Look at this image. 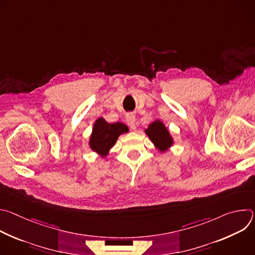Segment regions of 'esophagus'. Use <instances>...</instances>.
Returning <instances> with one entry per match:
<instances>
[{
    "instance_id": "esophagus-1",
    "label": "esophagus",
    "mask_w": 255,
    "mask_h": 255,
    "mask_svg": "<svg viewBox=\"0 0 255 255\" xmlns=\"http://www.w3.org/2000/svg\"><path fill=\"white\" fill-rule=\"evenodd\" d=\"M126 120H127V124H128V126L132 129V130H136V124H135V120H136V118H135V115L134 114H128L127 115V118H126Z\"/></svg>"
}]
</instances>
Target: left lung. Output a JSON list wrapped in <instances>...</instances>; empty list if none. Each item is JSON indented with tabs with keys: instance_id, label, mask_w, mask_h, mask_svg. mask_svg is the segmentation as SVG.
I'll use <instances>...</instances> for the list:
<instances>
[{
	"instance_id": "obj_1",
	"label": "left lung",
	"mask_w": 255,
	"mask_h": 255,
	"mask_svg": "<svg viewBox=\"0 0 255 255\" xmlns=\"http://www.w3.org/2000/svg\"><path fill=\"white\" fill-rule=\"evenodd\" d=\"M144 132L159 152L167 151L174 143L173 137L171 136L169 130L160 119H155L153 122H151L148 128L145 129Z\"/></svg>"
}]
</instances>
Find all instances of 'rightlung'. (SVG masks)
I'll list each match as a JSON object with an SVG mask.
<instances>
[{"instance_id":"right-lung-1","label":"right lung","mask_w":255,"mask_h":255,"mask_svg":"<svg viewBox=\"0 0 255 255\" xmlns=\"http://www.w3.org/2000/svg\"><path fill=\"white\" fill-rule=\"evenodd\" d=\"M128 131V127L121 122L109 123L100 117L94 123L89 139V146L99 156L105 158L115 145L119 136Z\"/></svg>"}]
</instances>
